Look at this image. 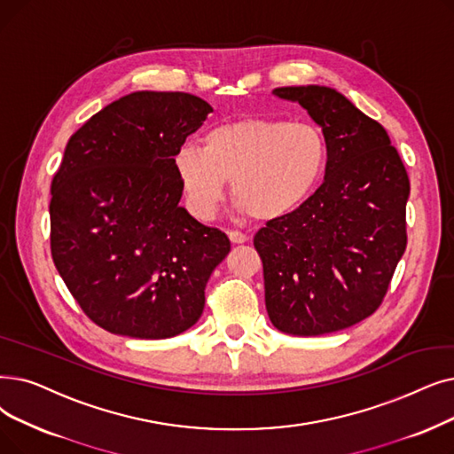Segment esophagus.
<instances>
[{
	"mask_svg": "<svg viewBox=\"0 0 454 454\" xmlns=\"http://www.w3.org/2000/svg\"><path fill=\"white\" fill-rule=\"evenodd\" d=\"M228 238H230V241H231L233 245H243V243L248 241L247 235H245L243 231H238V230H230V231H228Z\"/></svg>",
	"mask_w": 454,
	"mask_h": 454,
	"instance_id": "obj_1",
	"label": "esophagus"
}]
</instances>
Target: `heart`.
<instances>
[{"mask_svg": "<svg viewBox=\"0 0 454 454\" xmlns=\"http://www.w3.org/2000/svg\"><path fill=\"white\" fill-rule=\"evenodd\" d=\"M328 146L309 122L245 116L207 129L200 150L174 155L189 211L211 219L231 182L235 202L255 221H276L302 206L323 180Z\"/></svg>", "mask_w": 454, "mask_h": 454, "instance_id": "1", "label": "heart"}]
</instances>
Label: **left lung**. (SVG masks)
Segmentation results:
<instances>
[{
  "instance_id": "1",
  "label": "left lung",
  "mask_w": 454,
  "mask_h": 454,
  "mask_svg": "<svg viewBox=\"0 0 454 454\" xmlns=\"http://www.w3.org/2000/svg\"><path fill=\"white\" fill-rule=\"evenodd\" d=\"M301 104L328 146L325 182L254 235L270 323L321 336L369 317L382 304L406 250L410 180L386 129L336 89L272 90Z\"/></svg>"
}]
</instances>
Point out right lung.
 <instances>
[{
	"label": "right lung",
	"mask_w": 454,
	"mask_h": 454,
	"mask_svg": "<svg viewBox=\"0 0 454 454\" xmlns=\"http://www.w3.org/2000/svg\"><path fill=\"white\" fill-rule=\"evenodd\" d=\"M213 107L187 92L139 90L90 116L51 182V258L87 317L139 340L200 319L230 239L180 206L174 155Z\"/></svg>",
	"instance_id": "add662e5"
}]
</instances>
